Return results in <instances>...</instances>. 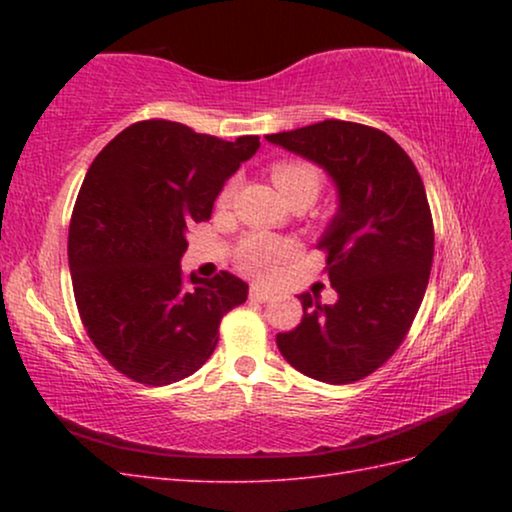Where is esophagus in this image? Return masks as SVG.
Listing matches in <instances>:
<instances>
[{
    "instance_id": "obj_1",
    "label": "esophagus",
    "mask_w": 512,
    "mask_h": 512,
    "mask_svg": "<svg viewBox=\"0 0 512 512\" xmlns=\"http://www.w3.org/2000/svg\"><path fill=\"white\" fill-rule=\"evenodd\" d=\"M273 290L271 288H267V286H258V284H254L252 288H250V299L252 301H258V303H265V301H269L271 297H273Z\"/></svg>"
}]
</instances>
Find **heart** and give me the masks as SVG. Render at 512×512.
<instances>
[{"label":"heart","mask_w":512,"mask_h":512,"mask_svg":"<svg viewBox=\"0 0 512 512\" xmlns=\"http://www.w3.org/2000/svg\"><path fill=\"white\" fill-rule=\"evenodd\" d=\"M271 179L275 188L280 190L290 203L299 198H309L314 203L322 188V170L307 160H282L271 166ZM237 194V179H232L220 194V205H230V200ZM294 245L286 239L273 235H250L239 245L237 262L247 273L265 275L273 269L275 262L290 256Z\"/></svg>","instance_id":"b5f03b06"}]
</instances>
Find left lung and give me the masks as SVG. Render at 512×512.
I'll use <instances>...</instances> for the list:
<instances>
[{"label": "left lung", "instance_id": "left-lung-1", "mask_svg": "<svg viewBox=\"0 0 512 512\" xmlns=\"http://www.w3.org/2000/svg\"><path fill=\"white\" fill-rule=\"evenodd\" d=\"M265 138L327 170L339 200L318 241L337 301L299 294L303 320L277 333V348L309 378L356 382L391 359L423 303L433 260L425 185L389 134L361 123L327 119Z\"/></svg>", "mask_w": 512, "mask_h": 512}]
</instances>
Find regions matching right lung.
I'll return each mask as SVG.
<instances>
[{
    "label": "right lung",
    "instance_id": "obj_1",
    "mask_svg": "<svg viewBox=\"0 0 512 512\" xmlns=\"http://www.w3.org/2000/svg\"><path fill=\"white\" fill-rule=\"evenodd\" d=\"M260 147L222 141L177 121L149 119L117 134L91 162L68 230L76 307L87 335L123 376L164 386L203 367L220 320L245 303L228 271L185 277V232Z\"/></svg>",
    "mask_w": 512,
    "mask_h": 512
}]
</instances>
